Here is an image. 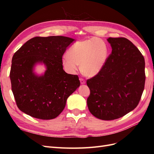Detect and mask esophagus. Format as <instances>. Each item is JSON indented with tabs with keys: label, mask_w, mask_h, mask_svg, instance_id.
I'll list each match as a JSON object with an SVG mask.
<instances>
[{
	"label": "esophagus",
	"mask_w": 154,
	"mask_h": 154,
	"mask_svg": "<svg viewBox=\"0 0 154 154\" xmlns=\"http://www.w3.org/2000/svg\"><path fill=\"white\" fill-rule=\"evenodd\" d=\"M80 81L81 84H85V81L84 79L80 78Z\"/></svg>",
	"instance_id": "1"
}]
</instances>
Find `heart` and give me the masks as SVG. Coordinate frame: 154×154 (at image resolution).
Returning <instances> with one entry per match:
<instances>
[{"mask_svg":"<svg viewBox=\"0 0 154 154\" xmlns=\"http://www.w3.org/2000/svg\"><path fill=\"white\" fill-rule=\"evenodd\" d=\"M109 55L108 45L99 38L76 42L64 56L62 64L65 71L75 74L80 64V71L89 77L96 76L103 69Z\"/></svg>","mask_w":154,"mask_h":154,"instance_id":"1","label":"heart"}]
</instances>
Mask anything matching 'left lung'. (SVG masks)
Wrapping results in <instances>:
<instances>
[{
  "mask_svg": "<svg viewBox=\"0 0 154 154\" xmlns=\"http://www.w3.org/2000/svg\"><path fill=\"white\" fill-rule=\"evenodd\" d=\"M112 53L100 72L87 80L90 112L102 120L122 118L141 100L145 83V62L141 53L123 37L107 39Z\"/></svg>",
  "mask_w": 154,
  "mask_h": 154,
  "instance_id": "left-lung-1",
  "label": "left lung"
}]
</instances>
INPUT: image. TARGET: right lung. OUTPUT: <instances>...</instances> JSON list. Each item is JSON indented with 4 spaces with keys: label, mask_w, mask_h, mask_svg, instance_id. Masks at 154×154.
<instances>
[{
    "label": "right lung",
    "mask_w": 154,
    "mask_h": 154,
    "mask_svg": "<svg viewBox=\"0 0 154 154\" xmlns=\"http://www.w3.org/2000/svg\"><path fill=\"white\" fill-rule=\"evenodd\" d=\"M74 40L63 36H36L14 54L10 74L11 90L23 112L47 120L63 111L68 97L80 85L78 75L66 73L62 64L63 54ZM37 63L45 64L44 75L33 72Z\"/></svg>",
    "instance_id": "add662e5"
}]
</instances>
